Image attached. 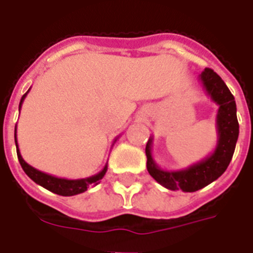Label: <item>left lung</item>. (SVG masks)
Listing matches in <instances>:
<instances>
[{"instance_id":"obj_1","label":"left lung","mask_w":253,"mask_h":253,"mask_svg":"<svg viewBox=\"0 0 253 253\" xmlns=\"http://www.w3.org/2000/svg\"><path fill=\"white\" fill-rule=\"evenodd\" d=\"M200 81L210 98L219 106L216 114L218 140L214 152L188 168L180 170H166L160 168L152 158L154 138H150L147 142L146 155L148 173L159 184L169 190L190 193L208 186L223 174L235 151L239 136V123L236 118V103L234 95L231 94L227 85L224 84V81L212 69H205L200 75Z\"/></svg>"}]
</instances>
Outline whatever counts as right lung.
<instances>
[{
    "instance_id": "right-lung-1",
    "label": "right lung",
    "mask_w": 253,
    "mask_h": 253,
    "mask_svg": "<svg viewBox=\"0 0 253 253\" xmlns=\"http://www.w3.org/2000/svg\"><path fill=\"white\" fill-rule=\"evenodd\" d=\"M29 90L22 95L21 102H19V110H21L23 99L26 98V95H27ZM14 139H15V146H17L18 160H19V164H21L22 169L25 170L26 174H27V176H29L34 182H37L38 185H41V186L45 188L47 190H49V192L55 193V194H59V196L69 197V196H76V194L86 192L89 186H91V185H97L99 181L102 180V177L105 176V173H106L107 170V164H106V166L103 167L102 170H101L99 173H97V174H94V176L86 177V178H79V180H68V178H59V177L51 176V174H48V173L41 172V170H38V169H35L34 167L29 166V164L23 160L21 152H19V148H18L17 125H15V130H14ZM115 140H117V139H115Z\"/></svg>"
}]
</instances>
